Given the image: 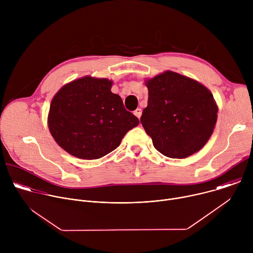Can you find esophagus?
<instances>
[{"mask_svg": "<svg viewBox=\"0 0 253 253\" xmlns=\"http://www.w3.org/2000/svg\"><path fill=\"white\" fill-rule=\"evenodd\" d=\"M134 115H135L137 118H140V117H141V115H142V110L140 109V108H138V109H136V110L134 111Z\"/></svg>", "mask_w": 253, "mask_h": 253, "instance_id": "1", "label": "esophagus"}]
</instances>
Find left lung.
<instances>
[{"instance_id":"obj_1","label":"left lung","mask_w":253,"mask_h":253,"mask_svg":"<svg viewBox=\"0 0 253 253\" xmlns=\"http://www.w3.org/2000/svg\"><path fill=\"white\" fill-rule=\"evenodd\" d=\"M148 105L141 123L153 145L170 158H186L199 151L211 137L218 107L201 83L173 71L145 81Z\"/></svg>"}]
</instances>
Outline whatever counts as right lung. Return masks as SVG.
<instances>
[{"label":"right lung","mask_w":253,"mask_h":253,"mask_svg":"<svg viewBox=\"0 0 253 253\" xmlns=\"http://www.w3.org/2000/svg\"><path fill=\"white\" fill-rule=\"evenodd\" d=\"M113 82L85 76L64 85L53 97L48 127L58 145L80 159H99L115 150L125 134L139 124Z\"/></svg>","instance_id":"right-lung-1"}]
</instances>
